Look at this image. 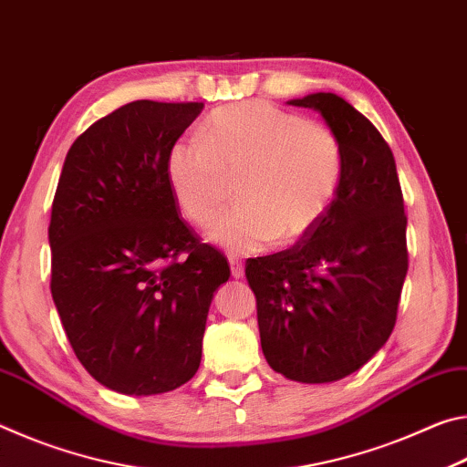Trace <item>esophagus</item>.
<instances>
[{
	"mask_svg": "<svg viewBox=\"0 0 467 467\" xmlns=\"http://www.w3.org/2000/svg\"><path fill=\"white\" fill-rule=\"evenodd\" d=\"M228 265H231V274L233 278H243L244 275V265L239 257H228Z\"/></svg>",
	"mask_w": 467,
	"mask_h": 467,
	"instance_id": "34e87169",
	"label": "esophagus"
}]
</instances>
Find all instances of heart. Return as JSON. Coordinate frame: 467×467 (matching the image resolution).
<instances>
[{
    "instance_id": "1",
    "label": "heart",
    "mask_w": 467,
    "mask_h": 467,
    "mask_svg": "<svg viewBox=\"0 0 467 467\" xmlns=\"http://www.w3.org/2000/svg\"><path fill=\"white\" fill-rule=\"evenodd\" d=\"M202 138H181L167 156V177L183 214L216 223L239 177V205L210 233L233 255L290 244L309 234L334 203L344 172L342 144L321 123L305 121L265 100L218 107Z\"/></svg>"
}]
</instances>
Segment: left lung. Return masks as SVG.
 Wrapping results in <instances>:
<instances>
[{
	"label": "left lung",
	"instance_id": "obj_1",
	"mask_svg": "<svg viewBox=\"0 0 467 467\" xmlns=\"http://www.w3.org/2000/svg\"><path fill=\"white\" fill-rule=\"evenodd\" d=\"M317 110L344 152L327 214L290 249L251 259L262 350L298 383L339 381L389 339L408 272L404 197L381 133L334 92L288 100Z\"/></svg>",
	"mask_w": 467,
	"mask_h": 467
}]
</instances>
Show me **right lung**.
<instances>
[{"instance_id":"1","label":"right lung","mask_w":467,"mask_h":467,"mask_svg":"<svg viewBox=\"0 0 467 467\" xmlns=\"http://www.w3.org/2000/svg\"><path fill=\"white\" fill-rule=\"evenodd\" d=\"M202 109L133 100L90 125L63 162L53 303L78 360L117 393H167L197 373L212 298L231 275L179 218L167 177L171 146Z\"/></svg>"}]
</instances>
